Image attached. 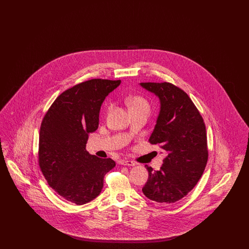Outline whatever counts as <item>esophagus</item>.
Listing matches in <instances>:
<instances>
[{
	"mask_svg": "<svg viewBox=\"0 0 249 249\" xmlns=\"http://www.w3.org/2000/svg\"><path fill=\"white\" fill-rule=\"evenodd\" d=\"M120 163L122 164V165H126V166H134L135 165V163L132 161V160H122L121 161H120Z\"/></svg>",
	"mask_w": 249,
	"mask_h": 249,
	"instance_id": "obj_1",
	"label": "esophagus"
}]
</instances>
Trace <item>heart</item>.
Instances as JSON below:
<instances>
[{
  "label": "heart",
  "instance_id": "b5f03b06",
  "mask_svg": "<svg viewBox=\"0 0 249 249\" xmlns=\"http://www.w3.org/2000/svg\"><path fill=\"white\" fill-rule=\"evenodd\" d=\"M127 104L130 107V112L131 111H137V110H149V104L148 102L142 97V96H132L127 99ZM112 108V106H110L108 110Z\"/></svg>",
  "mask_w": 249,
  "mask_h": 249
}]
</instances>
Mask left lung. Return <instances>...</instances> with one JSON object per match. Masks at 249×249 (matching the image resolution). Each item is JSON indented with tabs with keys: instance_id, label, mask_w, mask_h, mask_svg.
Here are the masks:
<instances>
[{
	"instance_id": "8db88e82",
	"label": "left lung",
	"mask_w": 249,
	"mask_h": 249,
	"mask_svg": "<svg viewBox=\"0 0 249 249\" xmlns=\"http://www.w3.org/2000/svg\"><path fill=\"white\" fill-rule=\"evenodd\" d=\"M140 85L160 98V111L149 142L166 153L160 171L145 165L148 180L142 193L152 201L172 204L189 194L207 164L205 124L189 95L174 84Z\"/></svg>"
}]
</instances>
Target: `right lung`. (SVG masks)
I'll use <instances>...</instances> for the list:
<instances>
[{
    "label": "right lung",
    "instance_id": "right-lung-1",
    "mask_svg": "<svg viewBox=\"0 0 249 249\" xmlns=\"http://www.w3.org/2000/svg\"><path fill=\"white\" fill-rule=\"evenodd\" d=\"M120 80L96 78L63 91L41 123L38 163L48 185L65 200L82 205L101 193L104 178L116 162L86 150L89 133L99 126L106 97Z\"/></svg>",
    "mask_w": 249,
    "mask_h": 249
}]
</instances>
